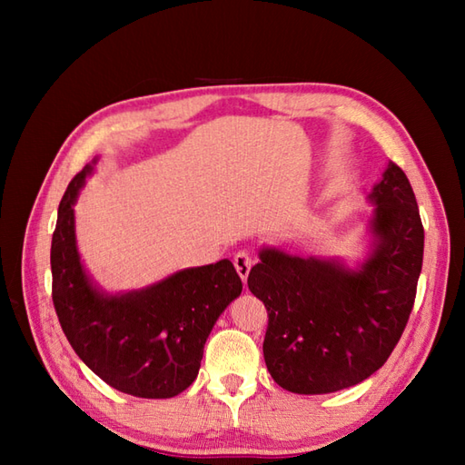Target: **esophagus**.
<instances>
[{
    "label": "esophagus",
    "instance_id": "34e87169",
    "mask_svg": "<svg viewBox=\"0 0 465 465\" xmlns=\"http://www.w3.org/2000/svg\"><path fill=\"white\" fill-rule=\"evenodd\" d=\"M252 263H253V258H252L250 252L242 250V252H238V253L233 255V265H235V270H238L240 278H242L243 282L248 280L250 270H252Z\"/></svg>",
    "mask_w": 465,
    "mask_h": 465
}]
</instances>
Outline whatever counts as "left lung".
I'll return each mask as SVG.
<instances>
[{
  "mask_svg": "<svg viewBox=\"0 0 465 465\" xmlns=\"http://www.w3.org/2000/svg\"><path fill=\"white\" fill-rule=\"evenodd\" d=\"M375 250L360 272L262 250L248 278L268 310L263 358L293 393H331L368 380L388 361L416 302L423 225L408 175L390 162L373 187Z\"/></svg>",
  "mask_w": 465,
  "mask_h": 465,
  "instance_id": "left-lung-1",
  "label": "left lung"
}]
</instances>
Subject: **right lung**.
I'll list each match as a JSON object with an SVG mask.
<instances>
[{"instance_id":"right-lung-1","label":"right lung","mask_w":465,"mask_h":465,"mask_svg":"<svg viewBox=\"0 0 465 465\" xmlns=\"http://www.w3.org/2000/svg\"><path fill=\"white\" fill-rule=\"evenodd\" d=\"M87 165L59 202L52 238V300L67 341L95 375L135 398H173L200 371L203 345L220 313L242 293L230 260L177 272L152 288L102 295L75 250L74 203Z\"/></svg>"}]
</instances>
